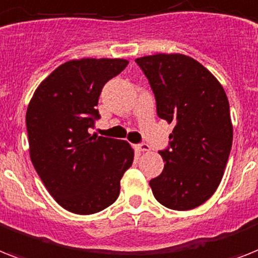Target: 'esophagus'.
<instances>
[{
    "mask_svg": "<svg viewBox=\"0 0 258 258\" xmlns=\"http://www.w3.org/2000/svg\"><path fill=\"white\" fill-rule=\"evenodd\" d=\"M136 148H138V150L139 151H150L151 150V147L150 146H148L147 143H140V144H138V146H136Z\"/></svg>",
    "mask_w": 258,
    "mask_h": 258,
    "instance_id": "esophagus-1",
    "label": "esophagus"
}]
</instances>
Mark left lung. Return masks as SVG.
I'll return each mask as SVG.
<instances>
[{"instance_id": "1", "label": "left lung", "mask_w": 258, "mask_h": 258, "mask_svg": "<svg viewBox=\"0 0 258 258\" xmlns=\"http://www.w3.org/2000/svg\"><path fill=\"white\" fill-rule=\"evenodd\" d=\"M135 62L154 91L158 116L175 123L168 147L159 151L165 164L150 181L152 194L169 209L196 208L215 194L231 154L233 128L227 94L190 56L156 54Z\"/></svg>"}]
</instances>
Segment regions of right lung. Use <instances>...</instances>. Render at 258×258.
<instances>
[{
    "instance_id": "obj_1",
    "label": "right lung",
    "mask_w": 258,
    "mask_h": 258,
    "mask_svg": "<svg viewBox=\"0 0 258 258\" xmlns=\"http://www.w3.org/2000/svg\"><path fill=\"white\" fill-rule=\"evenodd\" d=\"M125 59L69 60L35 90L26 112L30 158L46 189L73 213L110 207L134 162L124 140L91 135L103 86L120 74Z\"/></svg>"
}]
</instances>
